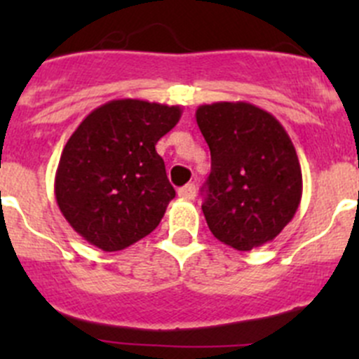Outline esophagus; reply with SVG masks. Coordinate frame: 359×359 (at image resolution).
<instances>
[{"mask_svg":"<svg viewBox=\"0 0 359 359\" xmlns=\"http://www.w3.org/2000/svg\"><path fill=\"white\" fill-rule=\"evenodd\" d=\"M179 196L182 198V200H194V198H196V186H194V184H187V186L180 187Z\"/></svg>","mask_w":359,"mask_h":359,"instance_id":"1","label":"esophagus"}]
</instances>
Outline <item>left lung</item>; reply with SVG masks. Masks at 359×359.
Wrapping results in <instances>:
<instances>
[{
  "instance_id": "left-lung-1",
  "label": "left lung",
  "mask_w": 359,
  "mask_h": 359,
  "mask_svg": "<svg viewBox=\"0 0 359 359\" xmlns=\"http://www.w3.org/2000/svg\"><path fill=\"white\" fill-rule=\"evenodd\" d=\"M196 123L212 156L201 205L212 234L240 252L273 241L302 198V170L288 133L248 102L205 104Z\"/></svg>"
}]
</instances>
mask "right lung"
<instances>
[{
	"instance_id": "add662e5",
	"label": "right lung",
	"mask_w": 359,
	"mask_h": 359,
	"mask_svg": "<svg viewBox=\"0 0 359 359\" xmlns=\"http://www.w3.org/2000/svg\"><path fill=\"white\" fill-rule=\"evenodd\" d=\"M180 114L179 106L119 99L79 123L60 154L55 198L83 240L118 252L156 229L175 198L156 144Z\"/></svg>"
}]
</instances>
